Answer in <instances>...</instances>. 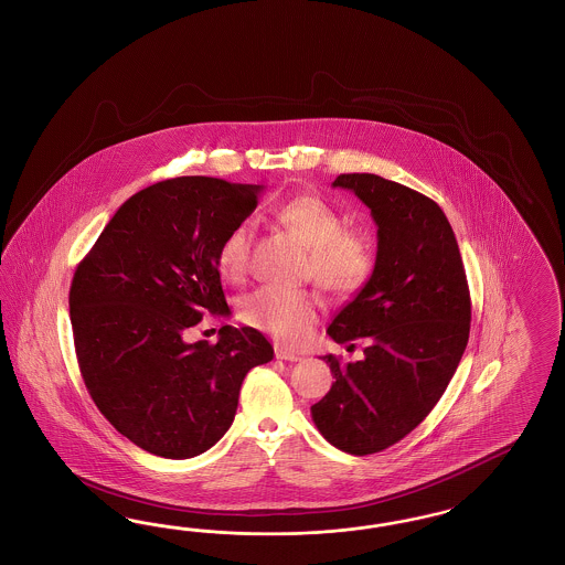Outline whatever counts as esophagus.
Segmentation results:
<instances>
[{
  "mask_svg": "<svg viewBox=\"0 0 565 565\" xmlns=\"http://www.w3.org/2000/svg\"><path fill=\"white\" fill-rule=\"evenodd\" d=\"M275 356L281 359V361H300L302 359L300 354H296V352L286 349V347H275Z\"/></svg>",
  "mask_w": 565,
  "mask_h": 565,
  "instance_id": "obj_1",
  "label": "esophagus"
}]
</instances>
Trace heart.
<instances>
[{
	"instance_id": "1",
	"label": "heart",
	"mask_w": 565,
	"mask_h": 565,
	"mask_svg": "<svg viewBox=\"0 0 565 565\" xmlns=\"http://www.w3.org/2000/svg\"><path fill=\"white\" fill-rule=\"evenodd\" d=\"M275 221L298 235L309 248L312 279L331 294H351L370 279L373 256L370 244L347 230L344 216L317 195H294L273 209ZM254 227L237 221L216 248V269L227 279H239L250 260ZM244 323L275 340L300 344L317 323V302L311 294L263 286L239 305Z\"/></svg>"
}]
</instances>
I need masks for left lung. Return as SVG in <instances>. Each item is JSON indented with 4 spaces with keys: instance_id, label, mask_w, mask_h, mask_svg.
Listing matches in <instances>:
<instances>
[{
    "instance_id": "obj_1",
    "label": "left lung",
    "mask_w": 565,
    "mask_h": 565,
    "mask_svg": "<svg viewBox=\"0 0 565 565\" xmlns=\"http://www.w3.org/2000/svg\"><path fill=\"white\" fill-rule=\"evenodd\" d=\"M359 195L377 225L370 281L331 321L328 333L363 359L323 356L335 382L311 407L323 438L371 455L417 428L445 394L466 351L471 298L455 234L443 209L407 185L371 173L335 177Z\"/></svg>"
}]
</instances>
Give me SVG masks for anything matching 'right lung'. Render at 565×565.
Returning <instances> with one entry per match:
<instances>
[{
    "label": "right lung",
    "instance_id": "1",
    "mask_svg": "<svg viewBox=\"0 0 565 565\" xmlns=\"http://www.w3.org/2000/svg\"><path fill=\"white\" fill-rule=\"evenodd\" d=\"M260 185L175 177L131 195L77 265L68 307L78 370L99 413L164 459H190L230 429L246 373L273 347L223 326L190 344L204 315H230L216 248L253 214Z\"/></svg>",
    "mask_w": 565,
    "mask_h": 565
}]
</instances>
